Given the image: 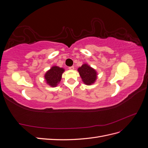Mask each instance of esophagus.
I'll list each match as a JSON object with an SVG mask.
<instances>
[{"label":"esophagus","mask_w":148,"mask_h":148,"mask_svg":"<svg viewBox=\"0 0 148 148\" xmlns=\"http://www.w3.org/2000/svg\"><path fill=\"white\" fill-rule=\"evenodd\" d=\"M69 69L70 70H73V69H74V66H69Z\"/></svg>","instance_id":"esophagus-1"}]
</instances>
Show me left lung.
Returning a JSON list of instances; mask_svg holds the SVG:
<instances>
[{"mask_svg":"<svg viewBox=\"0 0 148 148\" xmlns=\"http://www.w3.org/2000/svg\"><path fill=\"white\" fill-rule=\"evenodd\" d=\"M78 71L85 84L91 85L95 82L97 78V72L88 64H83L81 67H79Z\"/></svg>","mask_w":148,"mask_h":148,"instance_id":"left-lung-1","label":"left lung"}]
</instances>
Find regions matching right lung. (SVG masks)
Instances as JSON below:
<instances>
[{
	"label": "right lung",
	"mask_w": 148,
	"mask_h": 148,
	"mask_svg": "<svg viewBox=\"0 0 148 148\" xmlns=\"http://www.w3.org/2000/svg\"><path fill=\"white\" fill-rule=\"evenodd\" d=\"M64 69L57 66H53L48 70L44 75V78L47 84L52 87H56L59 83L62 78V73H64Z\"/></svg>",
	"instance_id": "obj_1"
}]
</instances>
